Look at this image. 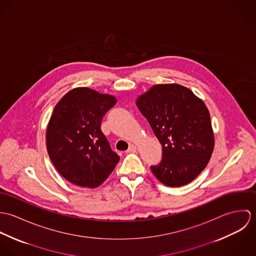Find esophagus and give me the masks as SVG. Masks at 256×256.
Instances as JSON below:
<instances>
[{"label":"esophagus","mask_w":256,"mask_h":256,"mask_svg":"<svg viewBox=\"0 0 256 256\" xmlns=\"http://www.w3.org/2000/svg\"><path fill=\"white\" fill-rule=\"evenodd\" d=\"M136 150H137V146L134 145V144H131V145L129 146V148L127 150L128 152H136Z\"/></svg>","instance_id":"obj_1"}]
</instances>
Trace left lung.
Returning a JSON list of instances; mask_svg holds the SVG:
<instances>
[{"mask_svg": "<svg viewBox=\"0 0 256 256\" xmlns=\"http://www.w3.org/2000/svg\"><path fill=\"white\" fill-rule=\"evenodd\" d=\"M162 146L150 170L160 182L178 187L206 168L214 150L210 113L205 104L180 84H156L136 102Z\"/></svg>", "mask_w": 256, "mask_h": 256, "instance_id": "left-lung-1", "label": "left lung"}]
</instances>
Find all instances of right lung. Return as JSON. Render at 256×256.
Here are the masks:
<instances>
[{"mask_svg":"<svg viewBox=\"0 0 256 256\" xmlns=\"http://www.w3.org/2000/svg\"><path fill=\"white\" fill-rule=\"evenodd\" d=\"M116 104L114 96L88 88L66 94L50 118L46 146L56 170L68 182L94 188L104 182L120 158L100 126Z\"/></svg>","mask_w":256,"mask_h":256,"instance_id":"1","label":"right lung"}]
</instances>
